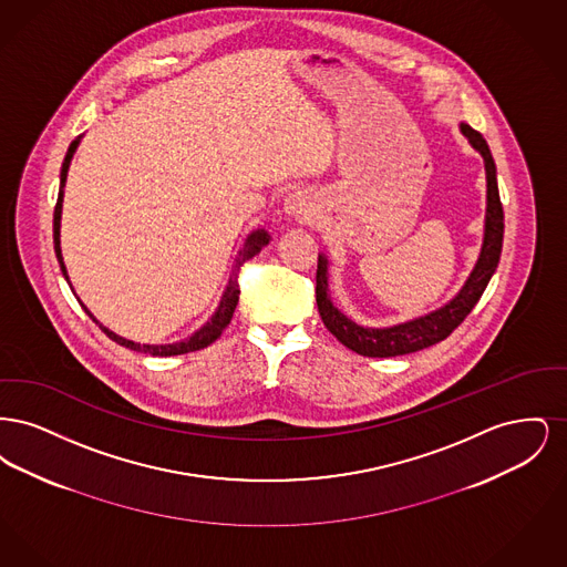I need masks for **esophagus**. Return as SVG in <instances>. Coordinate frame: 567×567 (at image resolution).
<instances>
[{"label":"esophagus","mask_w":567,"mask_h":567,"mask_svg":"<svg viewBox=\"0 0 567 567\" xmlns=\"http://www.w3.org/2000/svg\"><path fill=\"white\" fill-rule=\"evenodd\" d=\"M285 210L291 216H297V218H310L312 216V210H310V206H308V202H306V197L301 193H291L287 197Z\"/></svg>","instance_id":"1"}]
</instances>
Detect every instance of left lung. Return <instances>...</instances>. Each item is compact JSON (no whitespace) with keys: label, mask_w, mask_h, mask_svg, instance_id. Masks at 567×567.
Returning a JSON list of instances; mask_svg holds the SVG:
<instances>
[{"label":"left lung","mask_w":567,"mask_h":567,"mask_svg":"<svg viewBox=\"0 0 567 567\" xmlns=\"http://www.w3.org/2000/svg\"><path fill=\"white\" fill-rule=\"evenodd\" d=\"M461 132L467 135L472 146L483 155L486 169V220L485 243L478 257V264L470 274L467 282L458 291V296L446 303L444 308L435 310L427 317L414 319L410 323L395 324L389 329H365L347 319L329 299L327 289V259L319 255L317 266V306L319 315L323 319L324 327L351 351L363 357H398L408 352L423 351L449 338L463 319L472 312V308L478 303L481 296L485 293L486 285L493 276V271L499 264L502 243H504V208L499 202L497 189V176H495V162L491 157L488 144L485 137L472 130L470 125L461 123Z\"/></svg>","instance_id":"8db88e82"}]
</instances>
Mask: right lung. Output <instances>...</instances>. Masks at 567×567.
I'll list each match as a JSON object with an SVG mask.
<instances>
[{
    "mask_svg": "<svg viewBox=\"0 0 567 567\" xmlns=\"http://www.w3.org/2000/svg\"><path fill=\"white\" fill-rule=\"evenodd\" d=\"M76 146H79V140H74L72 144H70V148H68V155H65V159H63V165H61V185H59V197H56V206H54V215H53V238H54V252H56V261H59V266H61V271H63V276H65V280H68V271H65V266H63V257H61V248H59V220H61V202H63V187H65V176H68V167H70V162H72V155H74V151H76ZM270 243V236L261 229V231H255V234H250L248 238H246V243H244L243 250H240V255H238V259H236V266H234V271H231V278H229V285H227V291H225V296L220 299V306H218V310L215 312V317L208 321V323L204 324L199 331H195L190 338H187L185 342H176V344H135L132 340H125V338H121V336H116V333H112L110 329H106L104 324L97 323L95 319H93V315L84 308V312L95 321V323L100 324V329L109 336L110 340H114L116 344H121V347H125V349H132V351L137 352H148V354H155V357H172V354H185V352L199 351V349H206V347H210L213 342H215L216 338L223 333V329L229 324L231 321V317H234V310H236V306H238V299H240V282H238V274H240V268H243L244 264L250 259V257H255L266 244ZM70 282V280H68Z\"/></svg>",
    "mask_w": 567,
    "mask_h": 567,
    "instance_id": "1",
    "label": "right lung"
}]
</instances>
